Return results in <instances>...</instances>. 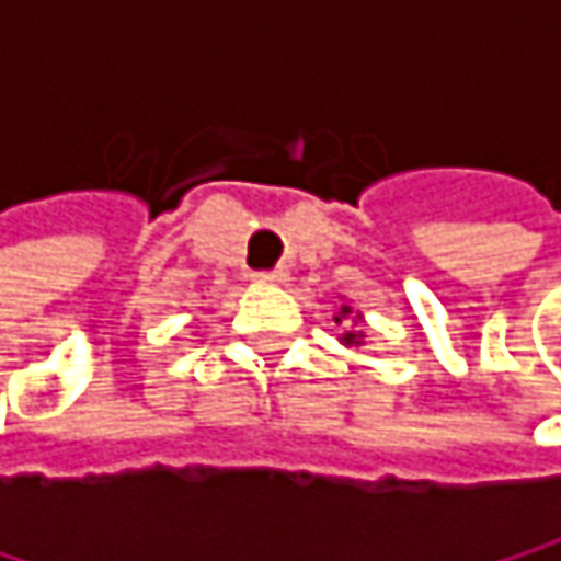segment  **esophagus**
I'll use <instances>...</instances> for the list:
<instances>
[{
	"label": "esophagus",
	"instance_id": "obj_1",
	"mask_svg": "<svg viewBox=\"0 0 561 561\" xmlns=\"http://www.w3.org/2000/svg\"><path fill=\"white\" fill-rule=\"evenodd\" d=\"M256 279L273 282V285H285V282H288V270L279 266V270H270V273H256Z\"/></svg>",
	"mask_w": 561,
	"mask_h": 561
}]
</instances>
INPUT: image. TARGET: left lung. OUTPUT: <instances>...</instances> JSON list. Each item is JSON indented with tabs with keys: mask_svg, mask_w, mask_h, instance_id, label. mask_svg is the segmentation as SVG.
I'll use <instances>...</instances> for the list:
<instances>
[{
	"mask_svg": "<svg viewBox=\"0 0 561 561\" xmlns=\"http://www.w3.org/2000/svg\"><path fill=\"white\" fill-rule=\"evenodd\" d=\"M334 321H337V324H344V321H351V324H354L351 331H344V334H341V344H344V347H360V344H364V337H367V334L360 331V321H364V314H360V311L354 314V308H351V305H341V308H337V314H334Z\"/></svg>",
	"mask_w": 561,
	"mask_h": 561,
	"instance_id": "obj_1",
	"label": "left lung"
}]
</instances>
